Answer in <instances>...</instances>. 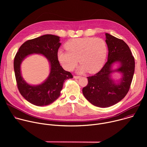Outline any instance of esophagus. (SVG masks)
I'll use <instances>...</instances> for the list:
<instances>
[{
  "mask_svg": "<svg viewBox=\"0 0 147 147\" xmlns=\"http://www.w3.org/2000/svg\"><path fill=\"white\" fill-rule=\"evenodd\" d=\"M80 77V76H74V78H76V79H78V78H79Z\"/></svg>",
  "mask_w": 147,
  "mask_h": 147,
  "instance_id": "obj_1",
  "label": "esophagus"
}]
</instances>
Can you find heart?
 Wrapping results in <instances>:
<instances>
[{"instance_id":"b5f03b06","label":"heart","mask_w":147,"mask_h":147,"mask_svg":"<svg viewBox=\"0 0 147 147\" xmlns=\"http://www.w3.org/2000/svg\"><path fill=\"white\" fill-rule=\"evenodd\" d=\"M65 47L67 51L59 50L57 56L61 66L66 70L72 71L80 60V72L96 73L105 62L108 48L106 42L102 38H74L68 40Z\"/></svg>"}]
</instances>
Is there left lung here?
Masks as SVG:
<instances>
[{"label": "left lung", "mask_w": 147, "mask_h": 147, "mask_svg": "<svg viewBox=\"0 0 147 147\" xmlns=\"http://www.w3.org/2000/svg\"><path fill=\"white\" fill-rule=\"evenodd\" d=\"M105 35L108 60L98 73L87 77V85L82 88L85 98L93 105L100 108L114 105L125 97L130 90L135 69L134 57L127 44L108 33ZM115 61L121 63V66L117 70L123 74L118 85L110 78L113 71L111 66Z\"/></svg>", "instance_id": "8db88e82"}]
</instances>
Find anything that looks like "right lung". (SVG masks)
<instances>
[{
  "instance_id": "1",
  "label": "right lung",
  "mask_w": 147,
  "mask_h": 147,
  "mask_svg": "<svg viewBox=\"0 0 147 147\" xmlns=\"http://www.w3.org/2000/svg\"><path fill=\"white\" fill-rule=\"evenodd\" d=\"M59 36L47 34L30 39L21 46L14 59V70L17 88L20 93L27 101L34 105H48L57 99L66 80L73 78L69 71L60 66L57 53L61 45ZM39 53L46 56L51 64V73L48 79L36 86L28 85L22 79L20 72V65L22 60L30 54Z\"/></svg>"
}]
</instances>
